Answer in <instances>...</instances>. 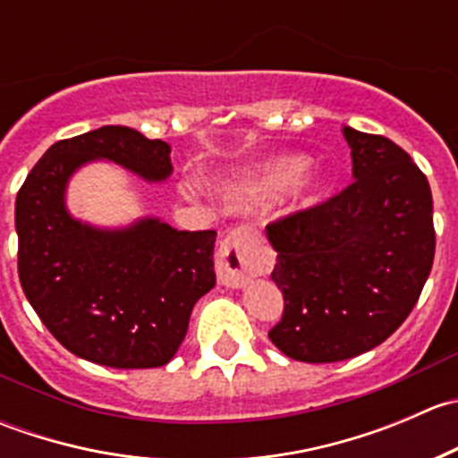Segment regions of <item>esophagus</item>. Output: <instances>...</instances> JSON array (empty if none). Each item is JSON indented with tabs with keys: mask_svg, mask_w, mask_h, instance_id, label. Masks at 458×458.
Listing matches in <instances>:
<instances>
[{
	"mask_svg": "<svg viewBox=\"0 0 458 458\" xmlns=\"http://www.w3.org/2000/svg\"><path fill=\"white\" fill-rule=\"evenodd\" d=\"M266 259L257 246V239L250 228L239 225L230 230L216 250V275L221 284L230 288H242L252 276L261 275Z\"/></svg>",
	"mask_w": 458,
	"mask_h": 458,
	"instance_id": "1",
	"label": "esophagus"
}]
</instances>
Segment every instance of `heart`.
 <instances>
[{"mask_svg":"<svg viewBox=\"0 0 458 458\" xmlns=\"http://www.w3.org/2000/svg\"><path fill=\"white\" fill-rule=\"evenodd\" d=\"M306 165L308 161L303 159V157H284V159L275 161V164L263 173L261 182H259V188H261L263 192L284 191V188H288L290 183H294L299 177H301ZM317 191H318V183H312V186H308L306 197H315Z\"/></svg>","mask_w":458,"mask_h":458,"instance_id":"obj_1","label":"heart"}]
</instances>
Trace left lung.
Segmentation results:
<instances>
[{
	"instance_id": "obj_1",
	"label": "left lung",
	"mask_w": 458,
	"mask_h": 458,
	"mask_svg": "<svg viewBox=\"0 0 458 458\" xmlns=\"http://www.w3.org/2000/svg\"><path fill=\"white\" fill-rule=\"evenodd\" d=\"M354 182L267 224L284 315L267 332L290 359L335 363L377 348L417 306L434 261L432 192L412 157L344 126Z\"/></svg>"
}]
</instances>
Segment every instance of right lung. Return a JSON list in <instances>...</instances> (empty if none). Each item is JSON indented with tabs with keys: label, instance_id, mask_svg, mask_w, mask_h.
<instances>
[{
	"label": "right lung",
	"instance_id": "right-lung-1",
	"mask_svg": "<svg viewBox=\"0 0 458 458\" xmlns=\"http://www.w3.org/2000/svg\"><path fill=\"white\" fill-rule=\"evenodd\" d=\"M110 159L143 179L173 173L170 146L126 126H104L48 148L17 192V270L50 335L108 368L165 366L182 345L195 303L215 285V230H174L146 219L95 230L64 206L68 177Z\"/></svg>",
	"mask_w": 458,
	"mask_h": 458
}]
</instances>
